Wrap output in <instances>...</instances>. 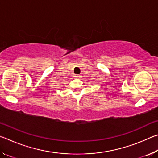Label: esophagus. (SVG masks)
<instances>
[{"mask_svg": "<svg viewBox=\"0 0 158 158\" xmlns=\"http://www.w3.org/2000/svg\"><path fill=\"white\" fill-rule=\"evenodd\" d=\"M74 77H76V78H79V77H80V75H79V74H74Z\"/></svg>", "mask_w": 158, "mask_h": 158, "instance_id": "obj_1", "label": "esophagus"}]
</instances>
